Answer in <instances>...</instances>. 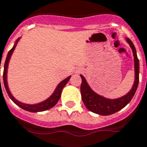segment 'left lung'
Masks as SVG:
<instances>
[{"instance_id":"1","label":"left lung","mask_w":147,"mask_h":147,"mask_svg":"<svg viewBox=\"0 0 147 147\" xmlns=\"http://www.w3.org/2000/svg\"><path fill=\"white\" fill-rule=\"evenodd\" d=\"M127 43H129L131 47V51L134 57V70H135V80L132 87L125 95L121 97L115 99H109L104 97L96 93L95 91L92 90L90 85L88 84L86 79L83 76L80 75L82 78V84L80 86L81 94H82V100L84 103L85 106L90 111L97 114L100 115H112L118 112L122 108L125 107L127 104L131 101L133 96L136 93L139 85V74H140V61L136 54V50L134 44L132 43L129 38H125Z\"/></svg>"}]
</instances>
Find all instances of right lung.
<instances>
[{"mask_svg": "<svg viewBox=\"0 0 147 147\" xmlns=\"http://www.w3.org/2000/svg\"><path fill=\"white\" fill-rule=\"evenodd\" d=\"M21 39V37H18L17 40H16V43L14 44V46L11 48V50L8 53H7V57H6V60H5V63H4V74H3V80H4V87H5V90L7 91V94L9 96L10 99L16 104L18 105V107H21L25 111H29V112H40V111H47V110H49L52 108L53 107H54L56 104H57L58 100H59L60 97H61V91H62L63 88L65 87V85L68 83V82L69 81V79L71 78V76H69L68 77H67L66 79H65L64 80H62L61 82H59V84L57 85V87L55 88V90L53 92L51 95L49 96L48 98L46 99L45 100L41 101L40 103H36V104H26V103H22L21 101L18 100L17 99L14 97V96L11 94V91L9 90V87H8V85H7V68H8V64H9L10 59L11 57V55H12L13 52L15 51L16 46H17V43L19 41V40ZM0 83H1V78H0Z\"/></svg>", "mask_w": 147, "mask_h": 147, "instance_id": "1", "label": "right lung"}]
</instances>
